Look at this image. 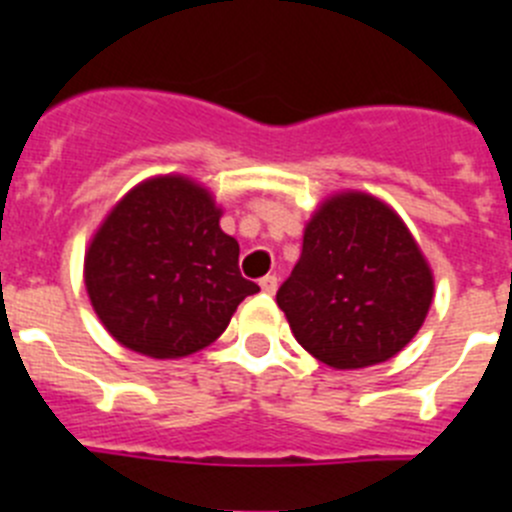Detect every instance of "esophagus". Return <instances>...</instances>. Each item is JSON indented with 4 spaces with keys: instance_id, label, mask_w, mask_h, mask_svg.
Returning a JSON list of instances; mask_svg holds the SVG:
<instances>
[{
    "instance_id": "obj_1",
    "label": "esophagus",
    "mask_w": 512,
    "mask_h": 512,
    "mask_svg": "<svg viewBox=\"0 0 512 512\" xmlns=\"http://www.w3.org/2000/svg\"><path fill=\"white\" fill-rule=\"evenodd\" d=\"M259 287L264 289L266 295H274V292H277V277H274V274H266V277L259 282Z\"/></svg>"
}]
</instances>
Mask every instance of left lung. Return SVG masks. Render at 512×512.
<instances>
[{"instance_id": "obj_1", "label": "left lung", "mask_w": 512, "mask_h": 512, "mask_svg": "<svg viewBox=\"0 0 512 512\" xmlns=\"http://www.w3.org/2000/svg\"><path fill=\"white\" fill-rule=\"evenodd\" d=\"M433 300V277L400 217L369 194L325 202L279 287L297 343L333 369H361L408 346Z\"/></svg>"}]
</instances>
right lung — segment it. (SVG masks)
<instances>
[{
    "mask_svg": "<svg viewBox=\"0 0 512 512\" xmlns=\"http://www.w3.org/2000/svg\"><path fill=\"white\" fill-rule=\"evenodd\" d=\"M238 241L220 230L207 189L156 176L107 215L84 259V282L115 341L153 359L210 346L259 284L241 277Z\"/></svg>",
    "mask_w": 512,
    "mask_h": 512,
    "instance_id": "add662e5",
    "label": "right lung"
}]
</instances>
